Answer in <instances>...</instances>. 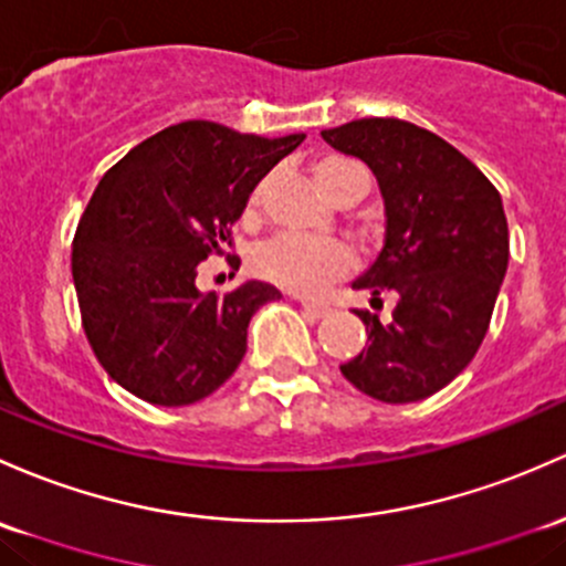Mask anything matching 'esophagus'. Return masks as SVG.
<instances>
[{
	"instance_id": "1",
	"label": "esophagus",
	"mask_w": 566,
	"mask_h": 566,
	"mask_svg": "<svg viewBox=\"0 0 566 566\" xmlns=\"http://www.w3.org/2000/svg\"><path fill=\"white\" fill-rule=\"evenodd\" d=\"M301 306L306 308L308 314H314V317H325V314H331V306L323 301H308V298H301Z\"/></svg>"
}]
</instances>
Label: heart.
<instances>
[{"label":"heart","mask_w":566,"mask_h":566,"mask_svg":"<svg viewBox=\"0 0 566 566\" xmlns=\"http://www.w3.org/2000/svg\"><path fill=\"white\" fill-rule=\"evenodd\" d=\"M349 165L353 163H347V159H323L317 165L314 174H317L319 187L325 189L328 198L336 189V176ZM260 195H263V187L254 189L249 203H258ZM252 268L265 282L279 284L290 293L314 295L353 268V252L336 238L282 233L254 249Z\"/></svg>","instance_id":"1"}]
</instances>
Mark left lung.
<instances>
[{
	"instance_id": "obj_1",
	"label": "left lung",
	"mask_w": 566,
	"mask_h": 566,
	"mask_svg": "<svg viewBox=\"0 0 566 566\" xmlns=\"http://www.w3.org/2000/svg\"><path fill=\"white\" fill-rule=\"evenodd\" d=\"M323 138L363 159L385 198V247L353 287L398 295L388 323L355 312L368 344L342 374L377 401H420L453 382L488 333L510 260L502 195L448 140L401 118H358Z\"/></svg>"
}]
</instances>
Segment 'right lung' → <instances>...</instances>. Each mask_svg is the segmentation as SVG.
<instances>
[{
    "label": "right lung",
    "instance_id": "add662e5",
    "mask_svg": "<svg viewBox=\"0 0 566 566\" xmlns=\"http://www.w3.org/2000/svg\"><path fill=\"white\" fill-rule=\"evenodd\" d=\"M303 138L181 122L99 178L73 238V282L113 382L157 407H187L233 377L249 319L282 293L265 282L200 293L195 279L203 260L233 247L230 228L252 189Z\"/></svg>",
    "mask_w": 566,
    "mask_h": 566
}]
</instances>
